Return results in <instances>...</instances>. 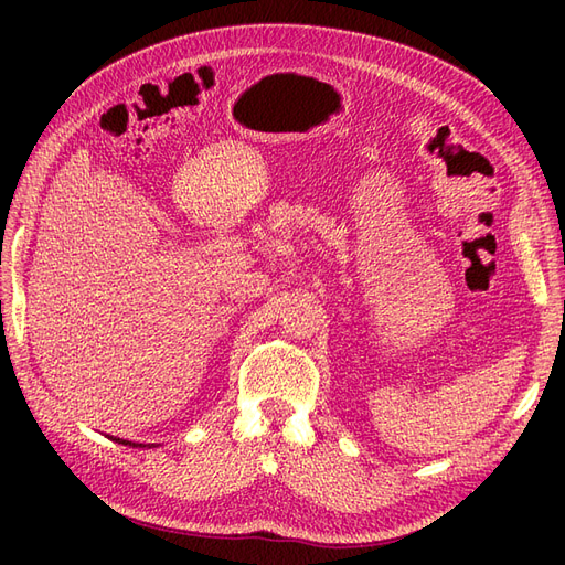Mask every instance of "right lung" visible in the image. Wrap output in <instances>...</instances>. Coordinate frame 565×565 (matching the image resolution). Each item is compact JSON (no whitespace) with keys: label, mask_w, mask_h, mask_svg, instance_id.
Returning a JSON list of instances; mask_svg holds the SVG:
<instances>
[{"label":"right lung","mask_w":565,"mask_h":565,"mask_svg":"<svg viewBox=\"0 0 565 565\" xmlns=\"http://www.w3.org/2000/svg\"><path fill=\"white\" fill-rule=\"evenodd\" d=\"M108 438H113V436H108ZM115 443H119V446H129V448H156V443H131V440H125V438H113Z\"/></svg>","instance_id":"1"}]
</instances>
